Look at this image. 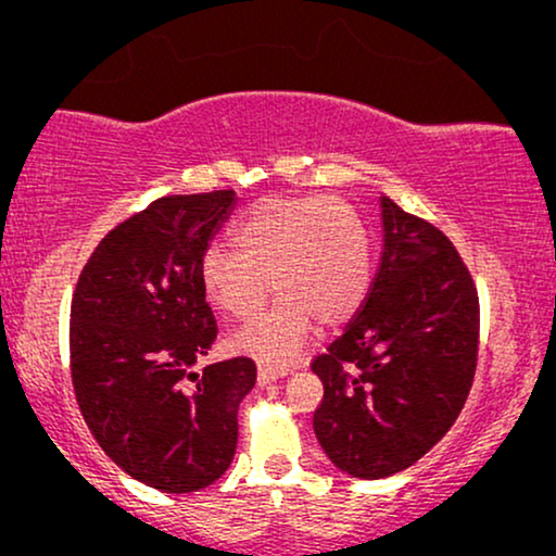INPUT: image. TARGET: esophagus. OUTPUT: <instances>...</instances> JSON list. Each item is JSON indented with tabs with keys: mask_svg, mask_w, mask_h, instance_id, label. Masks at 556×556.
I'll return each instance as SVG.
<instances>
[{
	"mask_svg": "<svg viewBox=\"0 0 556 556\" xmlns=\"http://www.w3.org/2000/svg\"><path fill=\"white\" fill-rule=\"evenodd\" d=\"M286 375H288V369H283V367H273V364H265V362L257 364V382L261 384L276 382V379L286 377Z\"/></svg>",
	"mask_w": 556,
	"mask_h": 556,
	"instance_id": "obj_1",
	"label": "esophagus"
}]
</instances>
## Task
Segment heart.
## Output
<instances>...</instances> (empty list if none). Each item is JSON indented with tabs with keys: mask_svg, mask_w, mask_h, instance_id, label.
Wrapping results in <instances>:
<instances>
[{
	"mask_svg": "<svg viewBox=\"0 0 556 556\" xmlns=\"http://www.w3.org/2000/svg\"><path fill=\"white\" fill-rule=\"evenodd\" d=\"M232 242L200 257L204 295L225 316L248 318L278 301L230 337V349L283 364L308 339L314 321L339 326L362 306L371 280V248L359 215L324 194L268 197L232 227Z\"/></svg>",
	"mask_w": 556,
	"mask_h": 556,
	"instance_id": "1",
	"label": "heart"
}]
</instances>
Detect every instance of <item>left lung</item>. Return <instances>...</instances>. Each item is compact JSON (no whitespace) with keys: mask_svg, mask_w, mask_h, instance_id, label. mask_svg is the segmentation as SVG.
<instances>
[{"mask_svg":"<svg viewBox=\"0 0 556 556\" xmlns=\"http://www.w3.org/2000/svg\"><path fill=\"white\" fill-rule=\"evenodd\" d=\"M382 255L352 321L314 362V432L333 466L377 481L451 430L473 384L478 293L435 225L379 197Z\"/></svg>","mask_w":556,"mask_h":556,"instance_id":"8db88e82","label":"left lung"}]
</instances>
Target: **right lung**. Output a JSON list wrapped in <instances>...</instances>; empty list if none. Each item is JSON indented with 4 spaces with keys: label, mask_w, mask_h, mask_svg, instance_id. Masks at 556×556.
I'll return each instance as SVG.
<instances>
[{
    "label": "right lung",
    "mask_w": 556,
    "mask_h": 556,
    "mask_svg": "<svg viewBox=\"0 0 556 556\" xmlns=\"http://www.w3.org/2000/svg\"><path fill=\"white\" fill-rule=\"evenodd\" d=\"M235 202L232 189L151 202L105 235L73 295L80 413L116 466L164 493L207 489L230 468L255 387L248 356L194 371L217 339L200 257Z\"/></svg>",
    "instance_id": "obj_1"
}]
</instances>
